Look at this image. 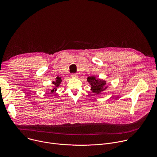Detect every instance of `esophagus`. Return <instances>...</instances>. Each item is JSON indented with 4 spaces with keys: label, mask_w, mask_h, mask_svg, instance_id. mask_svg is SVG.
<instances>
[{
    "label": "esophagus",
    "mask_w": 157,
    "mask_h": 157,
    "mask_svg": "<svg viewBox=\"0 0 157 157\" xmlns=\"http://www.w3.org/2000/svg\"><path fill=\"white\" fill-rule=\"evenodd\" d=\"M71 76L72 78H77L78 75L77 74H76V73H74V74H72Z\"/></svg>",
    "instance_id": "esophagus-1"
}]
</instances>
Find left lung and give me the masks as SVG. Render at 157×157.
Returning a JSON list of instances; mask_svg holds the SVG:
<instances>
[{"mask_svg":"<svg viewBox=\"0 0 157 157\" xmlns=\"http://www.w3.org/2000/svg\"><path fill=\"white\" fill-rule=\"evenodd\" d=\"M87 81L91 86V91L96 94H100L105 91L110 86V82L96 76H91L87 78Z\"/></svg>","mask_w":157,"mask_h":157,"instance_id":"8db88e82","label":"left lung"}]
</instances>
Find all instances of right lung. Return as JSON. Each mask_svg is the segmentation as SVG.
Wrapping results in <instances>:
<instances>
[{"instance_id":"right-lung-1","label":"right lung","mask_w":157,"mask_h":157,"mask_svg":"<svg viewBox=\"0 0 157 157\" xmlns=\"http://www.w3.org/2000/svg\"><path fill=\"white\" fill-rule=\"evenodd\" d=\"M63 79H62V77H59V76H57L55 81H53L52 83L53 84V87L49 89V91H50V93L52 94H53V93H55L57 91V88L59 86V85L61 84L62 81H63Z\"/></svg>"}]
</instances>
